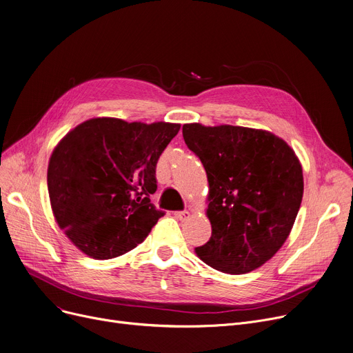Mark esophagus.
Returning a JSON list of instances; mask_svg holds the SVG:
<instances>
[{"instance_id": "34e87169", "label": "esophagus", "mask_w": 353, "mask_h": 353, "mask_svg": "<svg viewBox=\"0 0 353 353\" xmlns=\"http://www.w3.org/2000/svg\"><path fill=\"white\" fill-rule=\"evenodd\" d=\"M174 216L179 219V220H188L190 217V213L188 210H180V212H176Z\"/></svg>"}]
</instances>
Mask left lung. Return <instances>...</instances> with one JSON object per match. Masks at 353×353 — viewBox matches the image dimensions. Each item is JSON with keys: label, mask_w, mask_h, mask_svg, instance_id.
Listing matches in <instances>:
<instances>
[{"label": "left lung", "mask_w": 353, "mask_h": 353, "mask_svg": "<svg viewBox=\"0 0 353 353\" xmlns=\"http://www.w3.org/2000/svg\"><path fill=\"white\" fill-rule=\"evenodd\" d=\"M183 139L209 180V242L196 254L229 274L257 269L282 248L303 196L292 148L263 130L184 124Z\"/></svg>", "instance_id": "obj_1"}]
</instances>
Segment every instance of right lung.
<instances>
[{
	"label": "right lung",
	"mask_w": 353,
	"mask_h": 353,
	"mask_svg": "<svg viewBox=\"0 0 353 353\" xmlns=\"http://www.w3.org/2000/svg\"><path fill=\"white\" fill-rule=\"evenodd\" d=\"M180 124L92 119L51 154L47 184L52 213L67 237L99 261L121 256L164 216L150 201L156 165Z\"/></svg>",
	"instance_id": "add662e5"
}]
</instances>
